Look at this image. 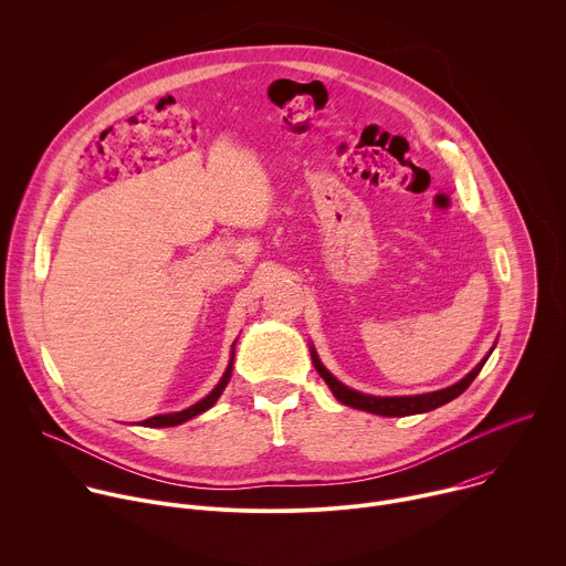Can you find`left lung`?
Instances as JSON below:
<instances>
[{
	"instance_id": "obj_1",
	"label": "left lung",
	"mask_w": 566,
	"mask_h": 566,
	"mask_svg": "<svg viewBox=\"0 0 566 566\" xmlns=\"http://www.w3.org/2000/svg\"><path fill=\"white\" fill-rule=\"evenodd\" d=\"M495 349V345H493ZM493 349L486 354V358H481L474 369H470L459 382L450 385V387H443V389H437V391H426V394H412V396H371V394H363V391H356L352 387H347L345 382H340L325 365L319 363L315 349H311V360L317 369V374L327 380L329 389L334 391V396L345 402V406L349 408H356V410H365V412H371V415H380V417H408V415H419V412H430L439 406H443V402L457 398L461 391H465V387L474 380V376L481 371L483 363L489 360V356L493 354Z\"/></svg>"
}]
</instances>
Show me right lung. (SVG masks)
<instances>
[{
  "instance_id": "right-lung-1",
  "label": "right lung",
  "mask_w": 566,
  "mask_h": 566,
  "mask_svg": "<svg viewBox=\"0 0 566 566\" xmlns=\"http://www.w3.org/2000/svg\"><path fill=\"white\" fill-rule=\"evenodd\" d=\"M232 363H234V343H232L230 363H228V367H226V371H223L221 380L217 382V387H214L208 396H203L201 400H197V402H195V406H190V408H186V410H181V412H170V415H156V417H149V419L140 421V426H145V428H172V426H181V423H186V421H190V419L199 417L201 412L210 410V408L214 406V402H217V398L221 396V391L226 389V385H228L230 376H232Z\"/></svg>"
}]
</instances>
